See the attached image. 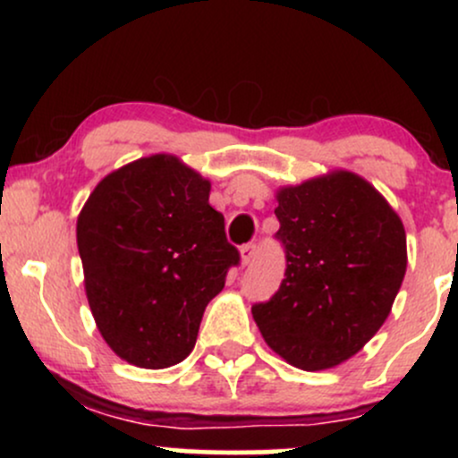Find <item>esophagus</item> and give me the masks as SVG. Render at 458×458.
Here are the masks:
<instances>
[{
  "instance_id": "1",
  "label": "esophagus",
  "mask_w": 458,
  "mask_h": 458,
  "mask_svg": "<svg viewBox=\"0 0 458 458\" xmlns=\"http://www.w3.org/2000/svg\"><path fill=\"white\" fill-rule=\"evenodd\" d=\"M256 256V243H247L241 247V265H250Z\"/></svg>"
}]
</instances>
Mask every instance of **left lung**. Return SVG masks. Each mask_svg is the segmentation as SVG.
<instances>
[{
	"instance_id": "left-lung-1",
	"label": "left lung",
	"mask_w": 458,
	"mask_h": 458,
	"mask_svg": "<svg viewBox=\"0 0 458 458\" xmlns=\"http://www.w3.org/2000/svg\"><path fill=\"white\" fill-rule=\"evenodd\" d=\"M280 291L251 308L265 343L301 370L353 357L390 317L407 271V234L366 178L331 170L280 187Z\"/></svg>"
}]
</instances>
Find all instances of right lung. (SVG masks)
Instances as JSON below:
<instances>
[{
    "mask_svg": "<svg viewBox=\"0 0 458 458\" xmlns=\"http://www.w3.org/2000/svg\"><path fill=\"white\" fill-rule=\"evenodd\" d=\"M208 193L211 181L159 152L109 172L79 213L88 303L129 364L159 370L185 360L204 308L239 262Z\"/></svg>",
    "mask_w": 458,
    "mask_h": 458,
    "instance_id": "obj_1",
    "label": "right lung"
}]
</instances>
